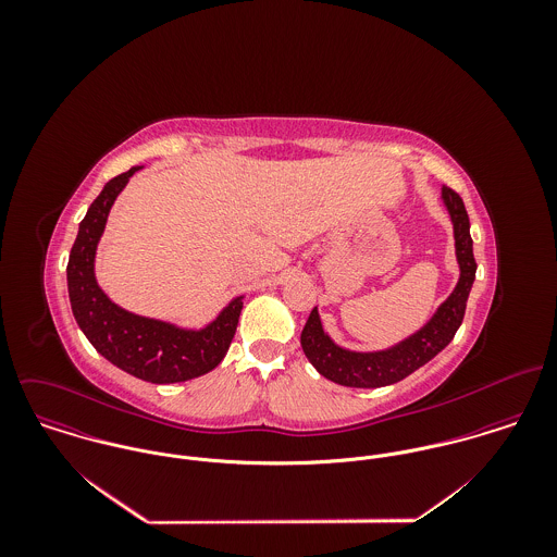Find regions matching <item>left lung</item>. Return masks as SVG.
I'll return each instance as SVG.
<instances>
[{"mask_svg": "<svg viewBox=\"0 0 557 557\" xmlns=\"http://www.w3.org/2000/svg\"><path fill=\"white\" fill-rule=\"evenodd\" d=\"M442 201L455 230V252L459 263L457 287L418 332L380 351H351L336 345L323 332L315 307L305 323L300 343L309 362L325 380L349 388L391 386L426 364L455 338L476 278V259L472 248L474 242L470 236V216L466 212L463 199L453 188L442 186Z\"/></svg>", "mask_w": 557, "mask_h": 557, "instance_id": "obj_1", "label": "left lung"}]
</instances>
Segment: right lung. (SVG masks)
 I'll return each instance as SVG.
<instances>
[{
    "label": "right lung",
    "instance_id": "add662e5",
    "mask_svg": "<svg viewBox=\"0 0 557 557\" xmlns=\"http://www.w3.org/2000/svg\"><path fill=\"white\" fill-rule=\"evenodd\" d=\"M139 169L131 166L109 180L87 208L69 257V298L83 334L111 364L152 384L188 382L210 373L225 358L238 327L244 296L234 298L208 325L193 330L135 315L100 289L94 272L96 248L111 206Z\"/></svg>",
    "mask_w": 557,
    "mask_h": 557
}]
</instances>
